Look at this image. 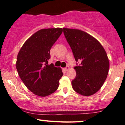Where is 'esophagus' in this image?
<instances>
[{"instance_id":"esophagus-1","label":"esophagus","mask_w":125,"mask_h":125,"mask_svg":"<svg viewBox=\"0 0 125 125\" xmlns=\"http://www.w3.org/2000/svg\"><path fill=\"white\" fill-rule=\"evenodd\" d=\"M68 69H69V66H68V65H67L65 68H64V70H65V71H68Z\"/></svg>"}]
</instances>
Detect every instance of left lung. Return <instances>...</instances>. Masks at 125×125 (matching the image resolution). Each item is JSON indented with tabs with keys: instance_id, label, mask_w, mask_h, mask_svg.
<instances>
[{
	"instance_id": "left-lung-1",
	"label": "left lung",
	"mask_w": 125,
	"mask_h": 125,
	"mask_svg": "<svg viewBox=\"0 0 125 125\" xmlns=\"http://www.w3.org/2000/svg\"><path fill=\"white\" fill-rule=\"evenodd\" d=\"M64 36L71 47L75 61L81 64L74 67L76 77L73 88L83 96L98 92L106 80L109 62L106 51L96 39L78 29L63 28Z\"/></svg>"
}]
</instances>
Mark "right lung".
<instances>
[{"mask_svg": "<svg viewBox=\"0 0 125 125\" xmlns=\"http://www.w3.org/2000/svg\"><path fill=\"white\" fill-rule=\"evenodd\" d=\"M61 28L42 29L24 42L19 51L16 69L25 85L34 94L47 96L58 89L63 73L48 64L51 48L62 32Z\"/></svg>", "mask_w": 125, "mask_h": 125, "instance_id": "1", "label": "right lung"}]
</instances>
